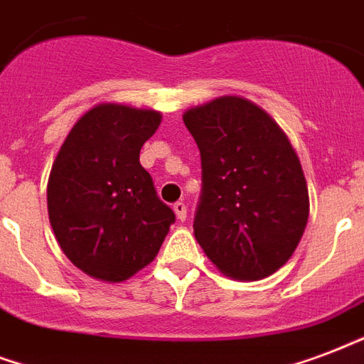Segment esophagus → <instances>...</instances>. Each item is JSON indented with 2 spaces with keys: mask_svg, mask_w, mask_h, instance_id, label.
<instances>
[{
  "mask_svg": "<svg viewBox=\"0 0 364 364\" xmlns=\"http://www.w3.org/2000/svg\"><path fill=\"white\" fill-rule=\"evenodd\" d=\"M173 212H176L179 221H185V219H187V206H185V202H176V204H173Z\"/></svg>",
  "mask_w": 364,
  "mask_h": 364,
  "instance_id": "obj_1",
  "label": "esophagus"
}]
</instances>
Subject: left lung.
Segmentation results:
<instances>
[{"label":"left lung","instance_id":"obj_1","mask_svg":"<svg viewBox=\"0 0 364 364\" xmlns=\"http://www.w3.org/2000/svg\"><path fill=\"white\" fill-rule=\"evenodd\" d=\"M202 194L194 237L212 263L238 281H259L292 257L309 218L304 170L279 124L242 97L188 108Z\"/></svg>","mask_w":364,"mask_h":364}]
</instances>
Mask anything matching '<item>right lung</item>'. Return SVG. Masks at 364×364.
<instances>
[{
	"instance_id": "right-lung-1",
	"label": "right lung",
	"mask_w": 364,
	"mask_h": 364,
	"mask_svg": "<svg viewBox=\"0 0 364 364\" xmlns=\"http://www.w3.org/2000/svg\"><path fill=\"white\" fill-rule=\"evenodd\" d=\"M162 114L101 102L66 135L47 183V212L60 250L77 269L124 282L156 257L176 213L139 162Z\"/></svg>"
}]
</instances>
